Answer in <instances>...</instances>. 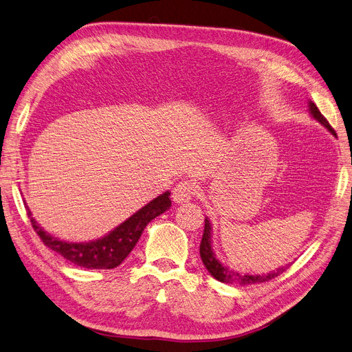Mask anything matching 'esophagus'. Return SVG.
Returning a JSON list of instances; mask_svg holds the SVG:
<instances>
[{
  "label": "esophagus",
  "instance_id": "34e87169",
  "mask_svg": "<svg viewBox=\"0 0 352 352\" xmlns=\"http://www.w3.org/2000/svg\"><path fill=\"white\" fill-rule=\"evenodd\" d=\"M196 195V188L190 181H179L173 190V200L175 203H187Z\"/></svg>",
  "mask_w": 352,
  "mask_h": 352
}]
</instances>
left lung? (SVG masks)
<instances>
[{
	"label": "left lung",
	"mask_w": 352,
	"mask_h": 352,
	"mask_svg": "<svg viewBox=\"0 0 352 352\" xmlns=\"http://www.w3.org/2000/svg\"><path fill=\"white\" fill-rule=\"evenodd\" d=\"M310 112L311 116L322 122L323 126L331 131L333 135H336L335 130L332 129L331 124L329 121L322 116V112L319 111L313 102H310ZM200 257H201V262L203 265L206 266V269L209 270V274L221 282L225 283H240V285H248V283H260V282H266L276 278L278 275H280L285 267H279L276 272H272V274L267 275H240L236 274V272L231 270L230 267L223 266L221 262H218L217 257H214V253L212 250V244H210V222L208 221V218L205 219V231H203V236H201V243H200Z\"/></svg>",
	"instance_id": "left-lung-1"
}]
</instances>
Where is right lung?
Masks as SVG:
<instances>
[{
	"instance_id": "add662e5",
	"label": "right lung",
	"mask_w": 352,
	"mask_h": 352,
	"mask_svg": "<svg viewBox=\"0 0 352 352\" xmlns=\"http://www.w3.org/2000/svg\"><path fill=\"white\" fill-rule=\"evenodd\" d=\"M169 206H171V200H169V192L166 191L151 203H147L144 208L135 212L133 217L104 238L89 243H65L56 240L33 221L29 210L28 214L41 241L73 265L85 269H114L130 254L135 243L139 241L146 225L168 210Z\"/></svg>"
}]
</instances>
